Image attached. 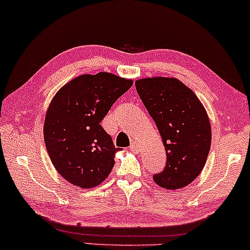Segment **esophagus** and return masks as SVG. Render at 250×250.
<instances>
[{
    "mask_svg": "<svg viewBox=\"0 0 250 250\" xmlns=\"http://www.w3.org/2000/svg\"><path fill=\"white\" fill-rule=\"evenodd\" d=\"M130 150L134 153H138V152H140V150H141L140 144H138V143H132L131 146H130Z\"/></svg>",
    "mask_w": 250,
    "mask_h": 250,
    "instance_id": "1",
    "label": "esophagus"
}]
</instances>
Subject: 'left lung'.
Here are the masks:
<instances>
[{
	"label": "left lung",
	"instance_id": "1",
	"mask_svg": "<svg viewBox=\"0 0 250 250\" xmlns=\"http://www.w3.org/2000/svg\"><path fill=\"white\" fill-rule=\"evenodd\" d=\"M136 90L156 122L166 150V166L153 175L166 190L187 187L200 175L211 146V125L203 104L174 77H147Z\"/></svg>",
	"mask_w": 250,
	"mask_h": 250
}]
</instances>
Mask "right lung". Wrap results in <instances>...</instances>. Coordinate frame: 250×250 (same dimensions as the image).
I'll use <instances>...</instances> for the list:
<instances>
[{
  "mask_svg": "<svg viewBox=\"0 0 250 250\" xmlns=\"http://www.w3.org/2000/svg\"><path fill=\"white\" fill-rule=\"evenodd\" d=\"M132 80L110 72L85 74L63 85L46 112L43 138L50 162L69 183L90 189L114 166L115 147L100 122Z\"/></svg>",
  "mask_w": 250,
  "mask_h": 250,
  "instance_id": "add662e5",
  "label": "right lung"
}]
</instances>
